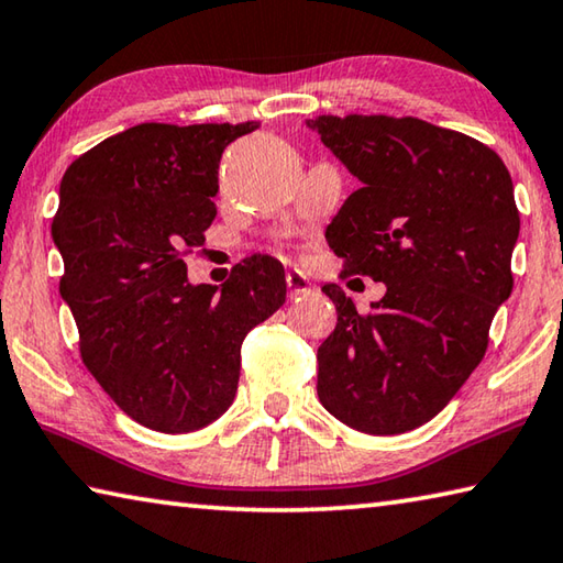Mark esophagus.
<instances>
[{"instance_id": "obj_1", "label": "esophagus", "mask_w": 563, "mask_h": 563, "mask_svg": "<svg viewBox=\"0 0 563 563\" xmlns=\"http://www.w3.org/2000/svg\"><path fill=\"white\" fill-rule=\"evenodd\" d=\"M285 283H288L290 298H305V295L312 292L310 278H308V275H305L302 271H298V268L288 271V275H285Z\"/></svg>"}]
</instances>
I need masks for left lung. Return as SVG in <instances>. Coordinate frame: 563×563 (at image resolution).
Segmentation results:
<instances>
[{"instance_id": "8db88e82", "label": "left lung", "mask_w": 563, "mask_h": 563, "mask_svg": "<svg viewBox=\"0 0 563 563\" xmlns=\"http://www.w3.org/2000/svg\"><path fill=\"white\" fill-rule=\"evenodd\" d=\"M308 129L360 180L328 245L342 273L387 285L369 312L322 285L338 325L318 347V397L352 430L402 434L466 383L511 295V176L489 146L422 119L350 113L308 119Z\"/></svg>"}]
</instances>
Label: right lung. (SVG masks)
<instances>
[{
	"label": "right lung",
	"instance_id": "add662e5",
	"mask_svg": "<svg viewBox=\"0 0 563 563\" xmlns=\"http://www.w3.org/2000/svg\"><path fill=\"white\" fill-rule=\"evenodd\" d=\"M245 123H139L66 168L52 238L84 365L139 424L201 430L231 407L247 332L285 302V271L251 255L223 285L186 261L216 218L218 164Z\"/></svg>",
	"mask_w": 563,
	"mask_h": 563
}]
</instances>
